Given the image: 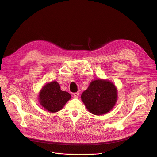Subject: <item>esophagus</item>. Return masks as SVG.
Listing matches in <instances>:
<instances>
[{
  "instance_id": "1",
  "label": "esophagus",
  "mask_w": 157,
  "mask_h": 157,
  "mask_svg": "<svg viewBox=\"0 0 157 157\" xmlns=\"http://www.w3.org/2000/svg\"><path fill=\"white\" fill-rule=\"evenodd\" d=\"M73 96H74V98H78V97H79V93H75L73 94Z\"/></svg>"
}]
</instances>
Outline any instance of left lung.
<instances>
[{
  "instance_id": "obj_1",
  "label": "left lung",
  "mask_w": 157,
  "mask_h": 157,
  "mask_svg": "<svg viewBox=\"0 0 157 157\" xmlns=\"http://www.w3.org/2000/svg\"><path fill=\"white\" fill-rule=\"evenodd\" d=\"M117 90L110 81L102 79L91 82L81 94L87 109L94 115H102L112 110L117 102Z\"/></svg>"
}]
</instances>
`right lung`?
<instances>
[{"label":"right lung","mask_w":157,"mask_h":157,"mask_svg":"<svg viewBox=\"0 0 157 157\" xmlns=\"http://www.w3.org/2000/svg\"><path fill=\"white\" fill-rule=\"evenodd\" d=\"M71 98L70 93L61 90L60 86L56 81L44 85L39 93L40 105L50 113H56L62 109Z\"/></svg>","instance_id":"add662e5"}]
</instances>
